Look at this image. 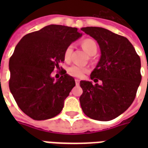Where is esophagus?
<instances>
[{"instance_id": "obj_1", "label": "esophagus", "mask_w": 148, "mask_h": 148, "mask_svg": "<svg viewBox=\"0 0 148 148\" xmlns=\"http://www.w3.org/2000/svg\"><path fill=\"white\" fill-rule=\"evenodd\" d=\"M75 83H76V85H79V84H80V81H79L78 79H75Z\"/></svg>"}]
</instances>
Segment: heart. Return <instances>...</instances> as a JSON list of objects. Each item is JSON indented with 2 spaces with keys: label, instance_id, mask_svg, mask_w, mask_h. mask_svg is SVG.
Wrapping results in <instances>:
<instances>
[{
  "label": "heart",
  "instance_id": "obj_1",
  "mask_svg": "<svg viewBox=\"0 0 148 148\" xmlns=\"http://www.w3.org/2000/svg\"><path fill=\"white\" fill-rule=\"evenodd\" d=\"M82 47L89 55H95L97 51V44L95 43V40H91V39L84 40L82 43ZM72 51H73V45H70L64 51L65 60H70ZM87 71H88V69L86 67H81L77 64L72 65L67 69V72L71 76L76 77H82L84 73H86Z\"/></svg>",
  "mask_w": 148,
  "mask_h": 148
}]
</instances>
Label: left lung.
<instances>
[{
    "label": "left lung",
    "instance_id": "1",
    "mask_svg": "<svg viewBox=\"0 0 148 148\" xmlns=\"http://www.w3.org/2000/svg\"><path fill=\"white\" fill-rule=\"evenodd\" d=\"M81 31L97 42L101 58L90 74L91 81L80 82L83 94L80 103L84 113L91 119L107 121L118 117L133 103L141 81L140 59L131 43L123 36L97 27Z\"/></svg>",
    "mask_w": 148,
    "mask_h": 148
}]
</instances>
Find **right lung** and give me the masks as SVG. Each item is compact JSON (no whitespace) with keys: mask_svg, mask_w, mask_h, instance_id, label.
I'll list each match as a JSON object with an SVG mask.
<instances>
[{"mask_svg":"<svg viewBox=\"0 0 148 148\" xmlns=\"http://www.w3.org/2000/svg\"><path fill=\"white\" fill-rule=\"evenodd\" d=\"M82 36L77 28L51 24L24 36L9 60V88L21 110L34 120H47L62 110L75 86L63 70L54 80L51 73L64 60V51Z\"/></svg>","mask_w":148,"mask_h":148,"instance_id":"obj_1","label":"right lung"}]
</instances>
